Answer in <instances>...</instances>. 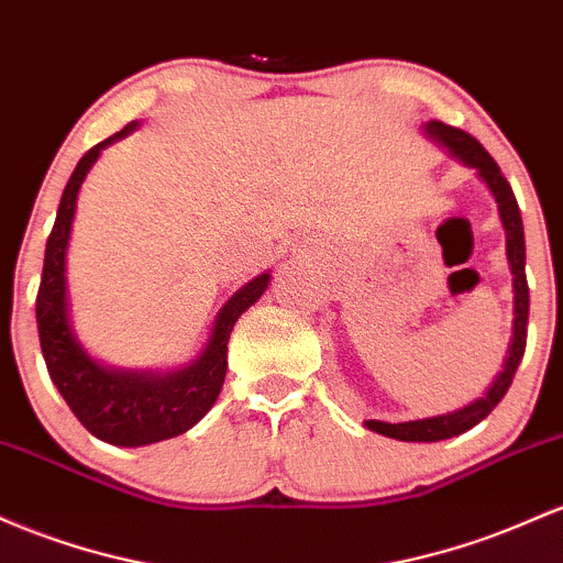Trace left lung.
Instances as JSON below:
<instances>
[{"mask_svg": "<svg viewBox=\"0 0 563 563\" xmlns=\"http://www.w3.org/2000/svg\"><path fill=\"white\" fill-rule=\"evenodd\" d=\"M426 132L435 137L452 156H457L460 162L468 164L482 175V180L492 188L497 201V210H500V220L505 225V239H508V263L514 271V289H516V321H514V343H510L508 358L505 366L492 388L486 390V396L476 399L468 407L457 409V412L439 415V418L428 420H412V422H380L369 420L366 428L375 433L388 435V439L399 441H441L452 439L471 431L473 426H478L497 404L503 401V396L508 394L510 383H514L516 369H519L523 351H527V321H529V284H527V247H523V223L519 212V201L514 197V188L505 180V175L497 167V162L492 159L489 151L484 148L476 137L468 132L450 128L444 122H428Z\"/></svg>", "mask_w": 563, "mask_h": 563, "instance_id": "1", "label": "left lung"}]
</instances>
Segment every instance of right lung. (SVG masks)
<instances>
[{"mask_svg":"<svg viewBox=\"0 0 563 563\" xmlns=\"http://www.w3.org/2000/svg\"><path fill=\"white\" fill-rule=\"evenodd\" d=\"M130 130L132 124L113 137H106L103 143L92 145L68 178L58 218L44 247L42 282L36 292V327H40V345L49 380L58 385L60 396L87 431L117 446H143L173 439L197 426L210 412L229 369L225 353H229L233 324L268 287V274H263L239 289L218 313L205 353L191 366L173 375L103 369L81 351L68 327L66 302V247L71 236L74 210H77V194L100 148L128 135Z\"/></svg>","mask_w":563,"mask_h":563,"instance_id":"obj_1","label":"right lung"}]
</instances>
